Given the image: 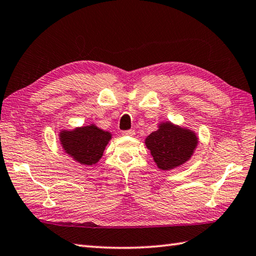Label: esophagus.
Masks as SVG:
<instances>
[{
	"mask_svg": "<svg viewBox=\"0 0 256 256\" xmlns=\"http://www.w3.org/2000/svg\"><path fill=\"white\" fill-rule=\"evenodd\" d=\"M122 134H123V136H133L134 134H136V131L131 128V130H126V131H123Z\"/></svg>",
	"mask_w": 256,
	"mask_h": 256,
	"instance_id": "esophagus-1",
	"label": "esophagus"
}]
</instances>
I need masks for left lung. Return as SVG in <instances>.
I'll return each mask as SVG.
<instances>
[{
    "label": "left lung",
    "instance_id": "obj_1",
    "mask_svg": "<svg viewBox=\"0 0 256 256\" xmlns=\"http://www.w3.org/2000/svg\"><path fill=\"white\" fill-rule=\"evenodd\" d=\"M146 144L156 166L169 170L189 160L197 146V138L187 130L164 123L146 138Z\"/></svg>",
    "mask_w": 256,
    "mask_h": 256
}]
</instances>
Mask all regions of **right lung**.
<instances>
[{
    "label": "right lung",
    "mask_w": 256,
    "mask_h": 256,
    "mask_svg": "<svg viewBox=\"0 0 256 256\" xmlns=\"http://www.w3.org/2000/svg\"><path fill=\"white\" fill-rule=\"evenodd\" d=\"M110 140V134L95 125L60 134V141L68 154L87 166L95 164L100 159Z\"/></svg>",
    "instance_id": "obj_1"
}]
</instances>
